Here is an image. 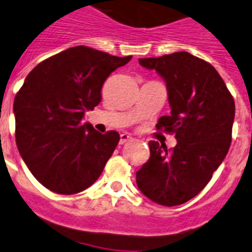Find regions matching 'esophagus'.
<instances>
[{
    "instance_id": "esophagus-1",
    "label": "esophagus",
    "mask_w": 252,
    "mask_h": 252,
    "mask_svg": "<svg viewBox=\"0 0 252 252\" xmlns=\"http://www.w3.org/2000/svg\"><path fill=\"white\" fill-rule=\"evenodd\" d=\"M131 136L128 134H121L120 135V144H125V143H127V141H130L131 140Z\"/></svg>"
}]
</instances>
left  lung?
<instances>
[{
  "mask_svg": "<svg viewBox=\"0 0 252 252\" xmlns=\"http://www.w3.org/2000/svg\"><path fill=\"white\" fill-rule=\"evenodd\" d=\"M166 82L171 113L162 116L157 128L175 134L170 151L149 141L151 157L136 172L145 197L163 206L186 203L211 180L225 158L232 141L234 100L211 64L187 51L139 59Z\"/></svg>",
  "mask_w": 252,
  "mask_h": 252,
  "instance_id": "obj_1",
  "label": "left lung"
}]
</instances>
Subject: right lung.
Instances as JSON below:
<instances>
[{
  "label": "right lung",
  "instance_id": "right-lung-1",
  "mask_svg": "<svg viewBox=\"0 0 252 252\" xmlns=\"http://www.w3.org/2000/svg\"><path fill=\"white\" fill-rule=\"evenodd\" d=\"M131 58L76 46L27 76L14 100L16 145L29 171L51 192H82L103 172L120 134H100L82 120L100 103L107 77Z\"/></svg>",
  "mask_w": 252,
  "mask_h": 252
}]
</instances>
